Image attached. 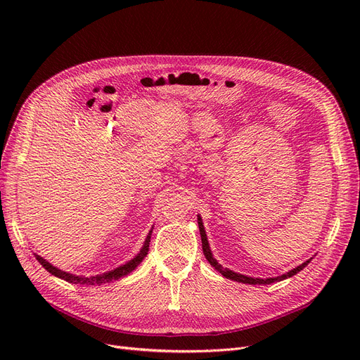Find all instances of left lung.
Segmentation results:
<instances>
[{
  "label": "left lung",
  "mask_w": 360,
  "mask_h": 360,
  "mask_svg": "<svg viewBox=\"0 0 360 360\" xmlns=\"http://www.w3.org/2000/svg\"><path fill=\"white\" fill-rule=\"evenodd\" d=\"M197 220H198V228H200L201 243H202V252H204L205 259L209 261V262H210V266H212V267H214V269H216V270H217L223 277L229 278V280H233V281L243 283V285H271V283L281 281V280H285V278H288V277H292V276L297 274L300 270H304V269L308 266V264H309V261L312 259V258H309L308 261L302 262L300 266H297V267L292 269L290 271H288V273H285V274L277 276V277L258 278V277H250V276H245V274L236 273V271H233V270H229V269L223 267L221 264H219V262H217V259L213 257V252H212V250H210V243H209V240H207V235H205V229H204V224H202V219H201V216H200V214L197 216Z\"/></svg>",
  "instance_id": "left-lung-1"
}]
</instances>
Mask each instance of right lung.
<instances>
[{
	"mask_svg": "<svg viewBox=\"0 0 360 360\" xmlns=\"http://www.w3.org/2000/svg\"><path fill=\"white\" fill-rule=\"evenodd\" d=\"M151 232H153V228L150 229V232L147 233L146 236V240L143 243V247L140 250V252L134 257L131 258L129 261H127L125 264H122V266L113 269L110 271H106V273H102V274H98V276H90V277H86V276H77V274H71L68 271H64L58 267L52 266L51 262H48L45 258H42L41 255L34 254L36 259L39 261L41 266L49 271L52 276L58 277V278H63L68 283H72V285H80V286H101V285H105V283H109V281H113V280H118L127 274H129L132 270H136L139 264L144 259V257L147 255L148 252V245H150V238H151Z\"/></svg>",
	"mask_w": 360,
	"mask_h": 360,
	"instance_id": "add662e5",
	"label": "right lung"
}]
</instances>
